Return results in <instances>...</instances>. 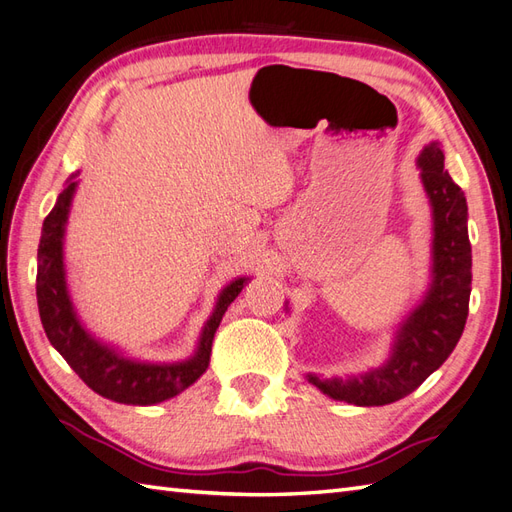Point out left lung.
Instances as JSON below:
<instances>
[{
    "instance_id": "1",
    "label": "left lung",
    "mask_w": 512,
    "mask_h": 512,
    "mask_svg": "<svg viewBox=\"0 0 512 512\" xmlns=\"http://www.w3.org/2000/svg\"><path fill=\"white\" fill-rule=\"evenodd\" d=\"M417 165L432 207L430 288L399 323L382 366L344 379L305 375L307 382L336 401L368 408L403 399L441 368L465 329L471 294L467 198L445 170L441 141H430L421 150Z\"/></svg>"
}]
</instances>
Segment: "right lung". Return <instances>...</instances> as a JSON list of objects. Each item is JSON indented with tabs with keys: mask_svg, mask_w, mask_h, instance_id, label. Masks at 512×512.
Segmentation results:
<instances>
[{
	"mask_svg": "<svg viewBox=\"0 0 512 512\" xmlns=\"http://www.w3.org/2000/svg\"><path fill=\"white\" fill-rule=\"evenodd\" d=\"M78 174H71L65 189L56 198L54 209L43 220L39 253H37V303L47 340L63 355L76 375L100 397L126 406H154L192 386L207 371L211 344L227 307L235 301L248 283V277H237L224 285L216 307L200 331L194 355L181 362H144L128 358L113 344L95 338L82 325L74 301L67 288L65 270V227L76 194Z\"/></svg>",
	"mask_w": 512,
	"mask_h": 512,
	"instance_id": "add662e5",
	"label": "right lung"
}]
</instances>
